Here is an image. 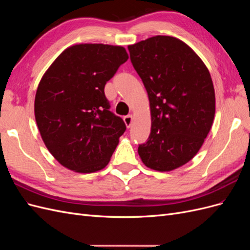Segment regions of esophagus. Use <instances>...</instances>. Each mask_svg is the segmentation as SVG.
Segmentation results:
<instances>
[{"mask_svg":"<svg viewBox=\"0 0 250 250\" xmlns=\"http://www.w3.org/2000/svg\"><path fill=\"white\" fill-rule=\"evenodd\" d=\"M124 122L126 124V126L129 128L133 122V117L131 115H128V116H125L124 117Z\"/></svg>","mask_w":250,"mask_h":250,"instance_id":"34e87169","label":"esophagus"}]
</instances>
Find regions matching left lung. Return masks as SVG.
<instances>
[{"label":"left lung","mask_w":250,"mask_h":250,"mask_svg":"<svg viewBox=\"0 0 250 250\" xmlns=\"http://www.w3.org/2000/svg\"><path fill=\"white\" fill-rule=\"evenodd\" d=\"M128 50L151 109V132L138 152L150 169L174 170L196 155L213 124L210 74L198 55L175 37L153 36Z\"/></svg>","instance_id":"8db88e82"}]
</instances>
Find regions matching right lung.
<instances>
[{"label":"right lung","mask_w":250,"mask_h":250,"mask_svg":"<svg viewBox=\"0 0 250 250\" xmlns=\"http://www.w3.org/2000/svg\"><path fill=\"white\" fill-rule=\"evenodd\" d=\"M127 59L123 47L76 44L42 76L34 102L36 124L44 145L65 168L92 173L108 164L126 125L109 110L104 87Z\"/></svg>","instance_id":"1"}]
</instances>
